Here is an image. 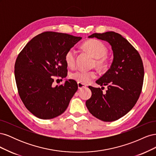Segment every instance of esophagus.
Returning <instances> with one entry per match:
<instances>
[{
	"mask_svg": "<svg viewBox=\"0 0 156 156\" xmlns=\"http://www.w3.org/2000/svg\"><path fill=\"white\" fill-rule=\"evenodd\" d=\"M77 84H78V88H79V89H82V88H85L87 86L85 85V84H83V83H77Z\"/></svg>",
	"mask_w": 156,
	"mask_h": 156,
	"instance_id": "34e87169",
	"label": "esophagus"
}]
</instances>
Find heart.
I'll return each instance as SVG.
<instances>
[{
	"label": "heart",
	"instance_id": "1",
	"mask_svg": "<svg viewBox=\"0 0 156 156\" xmlns=\"http://www.w3.org/2000/svg\"><path fill=\"white\" fill-rule=\"evenodd\" d=\"M83 48L95 58V64L99 69H103L107 64L106 55L107 54V47L101 41L97 40H89L84 42ZM75 51L70 49L64 56V60L68 67L73 68L75 64ZM97 76L96 72L94 71L78 70L70 75V77L83 84H87L95 79Z\"/></svg>",
	"mask_w": 156,
	"mask_h": 156
}]
</instances>
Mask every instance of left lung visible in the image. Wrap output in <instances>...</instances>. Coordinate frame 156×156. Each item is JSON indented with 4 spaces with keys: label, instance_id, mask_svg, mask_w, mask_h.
Here are the masks:
<instances>
[{
    "label": "left lung",
    "instance_id": "1",
    "mask_svg": "<svg viewBox=\"0 0 156 156\" xmlns=\"http://www.w3.org/2000/svg\"><path fill=\"white\" fill-rule=\"evenodd\" d=\"M107 41L111 45L113 61L110 69L96 81L100 88L89 86L92 96L87 100L89 112L104 122L120 119L129 112L142 90L144 67L138 51L122 35L115 32L94 33L89 36ZM107 86L105 94L101 89Z\"/></svg>",
    "mask_w": 156,
    "mask_h": 156
}]
</instances>
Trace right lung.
Wrapping results in <instances>:
<instances>
[{
	"label": "right lung",
	"instance_id": "1",
	"mask_svg": "<svg viewBox=\"0 0 156 156\" xmlns=\"http://www.w3.org/2000/svg\"><path fill=\"white\" fill-rule=\"evenodd\" d=\"M81 39L45 32L33 37L19 54L14 71L19 95L27 109L39 119H51L62 114L77 90L73 79L54 87L53 76H67L64 56Z\"/></svg>",
	"mask_w": 156,
	"mask_h": 156
}]
</instances>
